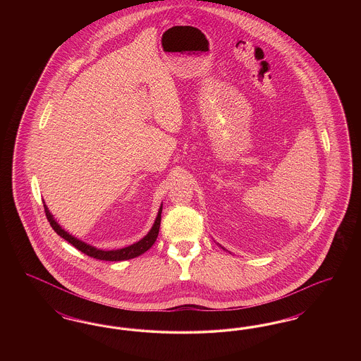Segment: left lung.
Returning a JSON list of instances; mask_svg holds the SVG:
<instances>
[{
    "instance_id": "obj_1",
    "label": "left lung",
    "mask_w": 361,
    "mask_h": 361,
    "mask_svg": "<svg viewBox=\"0 0 361 361\" xmlns=\"http://www.w3.org/2000/svg\"><path fill=\"white\" fill-rule=\"evenodd\" d=\"M224 250H226V249H224Z\"/></svg>"
}]
</instances>
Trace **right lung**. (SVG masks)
Wrapping results in <instances>:
<instances>
[{"label":"right lung","instance_id":"add662e5","mask_svg":"<svg viewBox=\"0 0 361 361\" xmlns=\"http://www.w3.org/2000/svg\"><path fill=\"white\" fill-rule=\"evenodd\" d=\"M44 212L47 216V221L51 224L54 231L61 235L63 240H68L74 247H77L78 250H81L82 253H85L89 257L96 258V259H104V261H124V259H130V258H135L140 255H143L145 252H147L153 243H154L157 237H158V231H159V224H161V212H162V206L159 207L157 218H155L154 224L150 228V231L135 243L127 246V247H121L116 250H103V249H97L89 243H85L84 240H78L75 237H73L68 231H65L58 222L54 219L51 212L49 211L47 206L44 204Z\"/></svg>","mask_w":361,"mask_h":361}]
</instances>
